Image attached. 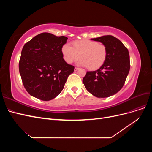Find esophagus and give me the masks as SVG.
Here are the masks:
<instances>
[{
	"instance_id": "obj_1",
	"label": "esophagus",
	"mask_w": 152,
	"mask_h": 152,
	"mask_svg": "<svg viewBox=\"0 0 152 152\" xmlns=\"http://www.w3.org/2000/svg\"><path fill=\"white\" fill-rule=\"evenodd\" d=\"M79 68H77V67H75V71H77V70H79Z\"/></svg>"
}]
</instances>
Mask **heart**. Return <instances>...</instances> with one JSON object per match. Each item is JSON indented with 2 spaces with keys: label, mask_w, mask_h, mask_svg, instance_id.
I'll use <instances>...</instances> for the list:
<instances>
[{
  "label": "heart",
  "mask_w": 152,
  "mask_h": 152,
  "mask_svg": "<svg viewBox=\"0 0 152 152\" xmlns=\"http://www.w3.org/2000/svg\"><path fill=\"white\" fill-rule=\"evenodd\" d=\"M61 52L67 63L71 64L80 58L79 65L90 70H96L102 66L107 56L105 45L91 40L74 41L73 48L69 44H64Z\"/></svg>",
  "instance_id": "b5f03b06"
}]
</instances>
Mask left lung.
Returning a JSON list of instances; mask_svg holds the SVG:
<instances>
[{"label": "left lung", "mask_w": 152, "mask_h": 152, "mask_svg": "<svg viewBox=\"0 0 152 152\" xmlns=\"http://www.w3.org/2000/svg\"><path fill=\"white\" fill-rule=\"evenodd\" d=\"M91 40L105 45L107 56L98 70L87 72L82 82L91 94L97 98H107L118 93L125 83L130 70L129 54L121 41L112 35Z\"/></svg>", "instance_id": "8db88e82"}]
</instances>
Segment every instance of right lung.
I'll return each instance as SVG.
<instances>
[{
    "mask_svg": "<svg viewBox=\"0 0 152 152\" xmlns=\"http://www.w3.org/2000/svg\"><path fill=\"white\" fill-rule=\"evenodd\" d=\"M65 36L50 33L36 35L23 48L19 70L23 84L34 97L49 101L60 94L68 77L74 71L63 58Z\"/></svg>",
    "mask_w": 152,
    "mask_h": 152,
    "instance_id": "add662e5",
    "label": "right lung"
}]
</instances>
